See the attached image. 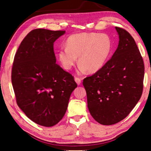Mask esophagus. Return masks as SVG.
<instances>
[{"instance_id":"esophagus-1","label":"esophagus","mask_w":151,"mask_h":151,"mask_svg":"<svg viewBox=\"0 0 151 151\" xmlns=\"http://www.w3.org/2000/svg\"><path fill=\"white\" fill-rule=\"evenodd\" d=\"M75 81L76 83H77V85H80L81 83V79L78 77H75Z\"/></svg>"}]
</instances>
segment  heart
Listing matches in <instances>:
<instances>
[{
  "instance_id": "obj_1",
  "label": "heart",
  "mask_w": 151,
  "mask_h": 151,
  "mask_svg": "<svg viewBox=\"0 0 151 151\" xmlns=\"http://www.w3.org/2000/svg\"><path fill=\"white\" fill-rule=\"evenodd\" d=\"M112 42L106 34L83 32L70 36L66 47L58 50L57 57L61 65L69 70L77 61L78 70L94 73L100 70L111 52Z\"/></svg>"
}]
</instances>
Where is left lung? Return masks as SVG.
<instances>
[{
  "label": "left lung",
  "mask_w": 151,
  "mask_h": 151,
  "mask_svg": "<svg viewBox=\"0 0 151 151\" xmlns=\"http://www.w3.org/2000/svg\"><path fill=\"white\" fill-rule=\"evenodd\" d=\"M115 29L119 42L112 58L83 82L89 112L103 125L116 124L126 118L143 90L145 65L136 42L126 30Z\"/></svg>",
  "instance_id": "8db88e82"
}]
</instances>
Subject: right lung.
Instances as JSON below:
<instances>
[{
  "label": "right lung",
  "instance_id": "add662e5",
  "mask_svg": "<svg viewBox=\"0 0 151 151\" xmlns=\"http://www.w3.org/2000/svg\"><path fill=\"white\" fill-rule=\"evenodd\" d=\"M65 30H32L14 56L11 80L18 106L39 125L52 127L65 115L74 77L56 64L54 42Z\"/></svg>",
  "mask_w": 151,
  "mask_h": 151
}]
</instances>
